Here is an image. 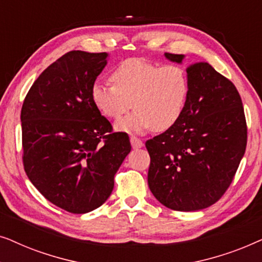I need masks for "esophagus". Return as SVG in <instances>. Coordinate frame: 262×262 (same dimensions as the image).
Wrapping results in <instances>:
<instances>
[{"label": "esophagus", "instance_id": "1", "mask_svg": "<svg viewBox=\"0 0 262 262\" xmlns=\"http://www.w3.org/2000/svg\"><path fill=\"white\" fill-rule=\"evenodd\" d=\"M130 142H131L132 148H134V149H139V148H142V146H143V142L139 138L135 137V136H131Z\"/></svg>", "mask_w": 262, "mask_h": 262}]
</instances>
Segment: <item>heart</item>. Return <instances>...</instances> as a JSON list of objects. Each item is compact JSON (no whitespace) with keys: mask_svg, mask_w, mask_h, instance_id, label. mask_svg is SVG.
<instances>
[{"mask_svg":"<svg viewBox=\"0 0 262 262\" xmlns=\"http://www.w3.org/2000/svg\"><path fill=\"white\" fill-rule=\"evenodd\" d=\"M110 80L113 85L93 84L91 95L100 113L110 119H119L134 107L130 116L116 123L118 131L141 134L150 127L166 131L184 114L189 95L184 68L128 58L112 71Z\"/></svg>","mask_w":262,"mask_h":262,"instance_id":"b5f03b06","label":"heart"}]
</instances>
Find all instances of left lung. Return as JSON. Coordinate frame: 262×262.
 Wrapping results in <instances>:
<instances>
[{
    "label": "left lung",
    "mask_w": 262,
    "mask_h": 262,
    "mask_svg": "<svg viewBox=\"0 0 262 262\" xmlns=\"http://www.w3.org/2000/svg\"><path fill=\"white\" fill-rule=\"evenodd\" d=\"M181 64L184 55L164 53ZM189 95L180 120L145 146L148 185L168 209L198 211L217 202L230 186L246 151L242 100L232 82L209 63L187 68Z\"/></svg>",
    "instance_id": "1"
}]
</instances>
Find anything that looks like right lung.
Masks as SVG:
<instances>
[{"label": "right lung", "instance_id": "right-lung-1", "mask_svg": "<svg viewBox=\"0 0 262 262\" xmlns=\"http://www.w3.org/2000/svg\"><path fill=\"white\" fill-rule=\"evenodd\" d=\"M108 53L70 51L42 71L21 110L24 167L49 202L87 213L108 199L114 175L131 151L128 136L92 101Z\"/></svg>", "mask_w": 262, "mask_h": 262}]
</instances>
